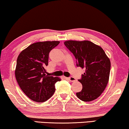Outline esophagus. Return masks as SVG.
<instances>
[{
	"label": "esophagus",
	"mask_w": 129,
	"mask_h": 129,
	"mask_svg": "<svg viewBox=\"0 0 129 129\" xmlns=\"http://www.w3.org/2000/svg\"><path fill=\"white\" fill-rule=\"evenodd\" d=\"M68 80H69V81H70V82H75V81L76 80V79H75V78H74V77H68Z\"/></svg>",
	"instance_id": "obj_1"
}]
</instances>
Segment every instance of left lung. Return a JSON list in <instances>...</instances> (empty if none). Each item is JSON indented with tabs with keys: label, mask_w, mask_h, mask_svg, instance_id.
<instances>
[{
	"label": "left lung",
	"mask_w": 129,
	"mask_h": 129,
	"mask_svg": "<svg viewBox=\"0 0 129 129\" xmlns=\"http://www.w3.org/2000/svg\"><path fill=\"white\" fill-rule=\"evenodd\" d=\"M64 45L76 59V66L85 69L78 80L82 90L76 93L79 99L90 102L99 98L106 87L110 71V61L101 47L88 40L64 42Z\"/></svg>",
	"instance_id": "1"
}]
</instances>
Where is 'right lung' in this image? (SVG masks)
<instances>
[{"label":"right lung","instance_id":"add662e5","mask_svg":"<svg viewBox=\"0 0 129 129\" xmlns=\"http://www.w3.org/2000/svg\"><path fill=\"white\" fill-rule=\"evenodd\" d=\"M59 41L36 42L31 44L19 54L15 76L24 94L36 102H44L53 95L55 83L59 77L46 75L49 54L59 45Z\"/></svg>","mask_w":129,"mask_h":129}]
</instances>
